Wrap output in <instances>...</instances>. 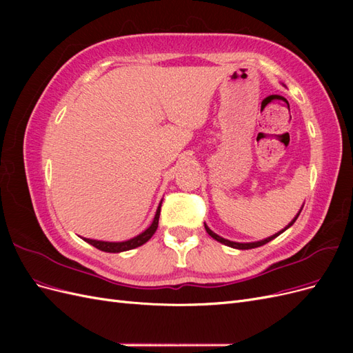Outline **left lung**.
Segmentation results:
<instances>
[{
    "mask_svg": "<svg viewBox=\"0 0 353 353\" xmlns=\"http://www.w3.org/2000/svg\"><path fill=\"white\" fill-rule=\"evenodd\" d=\"M301 213V212H299ZM299 213H297V216H299ZM297 216L288 223V225L283 230V231H280V232H276V234H274L272 237H268V239H265V240H262V241H256V243H236V241H230V240H225V239H222V237H219L218 234H215L213 232L210 228H208V225H205V228H206V231H208V234L210 237H213L215 239L216 241H219V243H222V244H225V245H230V248H234V249H240V250H248V249H254V248H261V245H263V244H266V243H270L271 240H274L275 237H279L281 232H284L287 228H290L293 223H294V221L297 219Z\"/></svg>",
    "mask_w": 353,
    "mask_h": 353,
    "instance_id": "left-lung-1",
    "label": "left lung"
}]
</instances>
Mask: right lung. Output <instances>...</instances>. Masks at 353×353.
<instances>
[{
    "label": "right lung",
    "instance_id": "1",
    "mask_svg": "<svg viewBox=\"0 0 353 353\" xmlns=\"http://www.w3.org/2000/svg\"><path fill=\"white\" fill-rule=\"evenodd\" d=\"M160 206L159 205L157 210H156V215H154V219L152 222V225L148 227L144 232H141L140 236H137L131 240L128 241H122V243H110V241H99V240H91V239H83L87 243H90L91 245H94V248H97L101 252H108V253H119V252H125V250H131V249H135L138 248V245H143L144 243H147L148 240H150L153 237V234L156 232L157 230V225H159V216H160Z\"/></svg>",
    "mask_w": 353,
    "mask_h": 353
}]
</instances>
